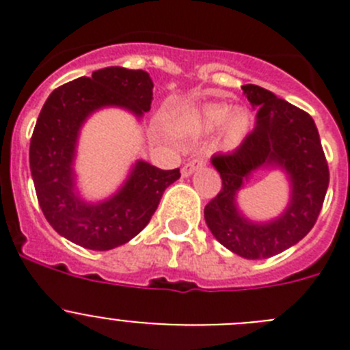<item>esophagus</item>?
Listing matches in <instances>:
<instances>
[{
    "label": "esophagus",
    "mask_w": 350,
    "mask_h": 350,
    "mask_svg": "<svg viewBox=\"0 0 350 350\" xmlns=\"http://www.w3.org/2000/svg\"><path fill=\"white\" fill-rule=\"evenodd\" d=\"M203 166H205V161L200 159V157H198V159L187 161V163L182 166V175H184V177H189V175H193L194 172H198L200 168H203Z\"/></svg>",
    "instance_id": "1"
}]
</instances>
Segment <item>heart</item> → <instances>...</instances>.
I'll list each match as a JSON object with an SVG mask.
<instances>
[{"label":"heart","instance_id":"1","mask_svg":"<svg viewBox=\"0 0 350 350\" xmlns=\"http://www.w3.org/2000/svg\"><path fill=\"white\" fill-rule=\"evenodd\" d=\"M224 124V142L228 145H237L249 133V116L243 110L230 112L226 105H205L184 113L172 124L173 131L184 133H212Z\"/></svg>","mask_w":350,"mask_h":350}]
</instances>
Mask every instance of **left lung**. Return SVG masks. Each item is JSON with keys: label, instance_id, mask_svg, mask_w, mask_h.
Returning a JSON list of instances; mask_svg holds the SVG:
<instances>
[{"label": "left lung", "instance_id": "obj_1", "mask_svg": "<svg viewBox=\"0 0 350 350\" xmlns=\"http://www.w3.org/2000/svg\"><path fill=\"white\" fill-rule=\"evenodd\" d=\"M242 89L258 108L256 128L233 152L210 159L222 189L205 206V221L228 250L245 259H267L296 245L314 228L329 172L319 131L307 112L254 83ZM258 169H280L290 182L288 206L270 221L249 219L237 206V193Z\"/></svg>", "mask_w": 350, "mask_h": 350}]
</instances>
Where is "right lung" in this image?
<instances>
[{
  "instance_id": "obj_1",
  "label": "right lung",
  "mask_w": 350,
  "mask_h": 350,
  "mask_svg": "<svg viewBox=\"0 0 350 350\" xmlns=\"http://www.w3.org/2000/svg\"><path fill=\"white\" fill-rule=\"evenodd\" d=\"M152 79L144 70L110 66L68 82L49 96L31 137L29 168L40 208L61 237L91 250L128 243L148 224L177 170L137 159L112 196L89 202L77 185L80 131L101 108L116 107L142 119L152 103Z\"/></svg>"
}]
</instances>
